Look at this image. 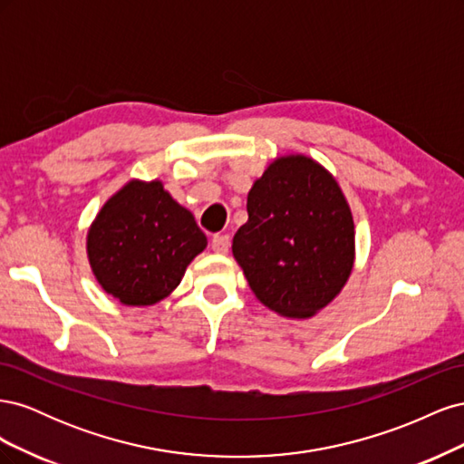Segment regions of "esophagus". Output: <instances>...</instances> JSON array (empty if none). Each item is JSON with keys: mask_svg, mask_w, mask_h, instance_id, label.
<instances>
[{"mask_svg": "<svg viewBox=\"0 0 464 464\" xmlns=\"http://www.w3.org/2000/svg\"><path fill=\"white\" fill-rule=\"evenodd\" d=\"M210 247H213L215 254H227L230 247V236L228 234H215L213 240H210Z\"/></svg>", "mask_w": 464, "mask_h": 464, "instance_id": "1", "label": "esophagus"}]
</instances>
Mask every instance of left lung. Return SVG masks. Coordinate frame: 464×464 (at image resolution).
<instances>
[{
  "instance_id": "obj_1",
  "label": "left lung",
  "mask_w": 464,
  "mask_h": 464,
  "mask_svg": "<svg viewBox=\"0 0 464 464\" xmlns=\"http://www.w3.org/2000/svg\"><path fill=\"white\" fill-rule=\"evenodd\" d=\"M232 254L256 296L304 319L325 307L354 265V222L334 178L307 157L275 160L247 193Z\"/></svg>"
}]
</instances>
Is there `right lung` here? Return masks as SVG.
Here are the masks:
<instances>
[{
    "label": "right lung",
    "instance_id": "right-lung-1",
    "mask_svg": "<svg viewBox=\"0 0 464 464\" xmlns=\"http://www.w3.org/2000/svg\"><path fill=\"white\" fill-rule=\"evenodd\" d=\"M205 246L193 215L160 181H131L118 191L87 237L96 280L125 305H150L168 296Z\"/></svg>",
    "mask_w": 464,
    "mask_h": 464
}]
</instances>
